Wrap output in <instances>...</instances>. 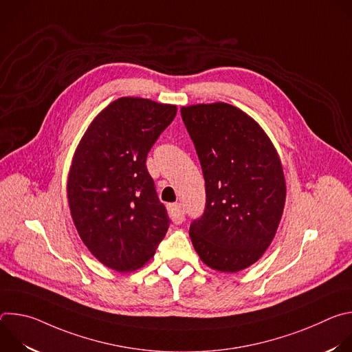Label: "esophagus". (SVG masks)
<instances>
[{"instance_id":"1","label":"esophagus","mask_w":352,"mask_h":352,"mask_svg":"<svg viewBox=\"0 0 352 352\" xmlns=\"http://www.w3.org/2000/svg\"><path fill=\"white\" fill-rule=\"evenodd\" d=\"M168 214L175 224H181L184 221V208L178 204H173L168 206Z\"/></svg>"}]
</instances>
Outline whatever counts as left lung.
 <instances>
[{
	"instance_id": "8db88e82",
	"label": "left lung",
	"mask_w": 352,
	"mask_h": 352,
	"mask_svg": "<svg viewBox=\"0 0 352 352\" xmlns=\"http://www.w3.org/2000/svg\"><path fill=\"white\" fill-rule=\"evenodd\" d=\"M202 166L206 206L189 236L199 258L223 273L258 262L278 228L285 179L276 147L261 125L227 103L181 109Z\"/></svg>"
}]
</instances>
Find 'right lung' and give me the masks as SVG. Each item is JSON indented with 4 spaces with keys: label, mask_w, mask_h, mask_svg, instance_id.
I'll list each match as a JSON object with an SVG mask.
<instances>
[{
    "label": "right lung",
    "mask_w": 352,
    "mask_h": 352,
    "mask_svg": "<svg viewBox=\"0 0 352 352\" xmlns=\"http://www.w3.org/2000/svg\"><path fill=\"white\" fill-rule=\"evenodd\" d=\"M175 114L173 104L117 98L91 121L75 150L67 184L71 216L91 255L113 270L142 267L168 230L146 157Z\"/></svg>",
    "instance_id": "1"
}]
</instances>
